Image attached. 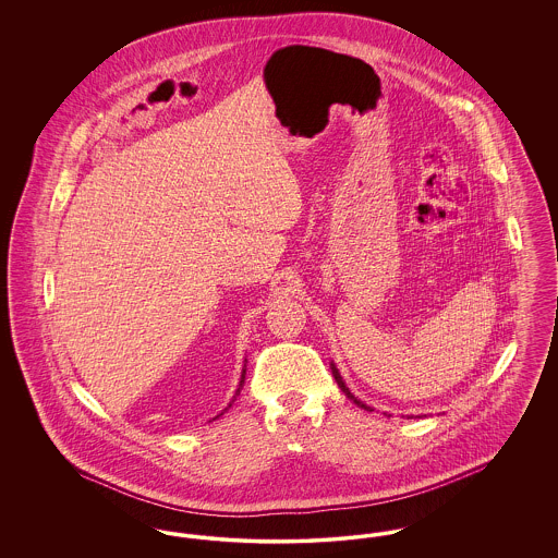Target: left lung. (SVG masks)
I'll return each instance as SVG.
<instances>
[{"label":"left lung","instance_id":"left-lung-1","mask_svg":"<svg viewBox=\"0 0 558 558\" xmlns=\"http://www.w3.org/2000/svg\"><path fill=\"white\" fill-rule=\"evenodd\" d=\"M330 368H332V376H335V380H337V383H339V387H341V389L345 391L347 398L353 399V401H355V403H357L360 408H364V410H368V412H372L371 405H366V403H362L360 399H355L353 398V396H351V391L347 389L345 383H343V378H341V374H339V371H337V366H335V364H330Z\"/></svg>","mask_w":558,"mask_h":558}]
</instances>
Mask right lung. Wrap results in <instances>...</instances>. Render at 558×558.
Masks as SVG:
<instances>
[{"instance_id":"1","label":"right lung","mask_w":558,"mask_h":558,"mask_svg":"<svg viewBox=\"0 0 558 558\" xmlns=\"http://www.w3.org/2000/svg\"><path fill=\"white\" fill-rule=\"evenodd\" d=\"M244 374H246V366L242 368V376H240V385L239 389H236V396H239L240 389H242V385H244ZM236 396H234V399H236ZM234 399H232V401H234ZM232 401H230V405H232ZM230 405H228V408H230ZM228 408H226V410H228ZM221 414H223V412H221ZM221 414H219V416H221ZM219 416H215V418H219Z\"/></svg>"}]
</instances>
